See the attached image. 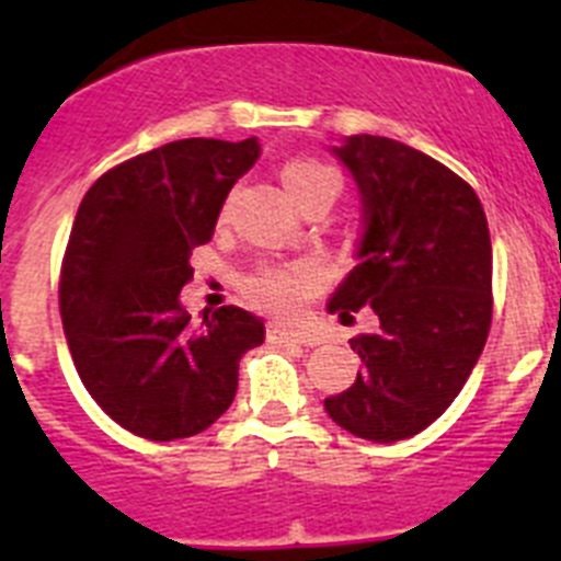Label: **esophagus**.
<instances>
[{
	"label": "esophagus",
	"instance_id": "obj_1",
	"mask_svg": "<svg viewBox=\"0 0 561 561\" xmlns=\"http://www.w3.org/2000/svg\"><path fill=\"white\" fill-rule=\"evenodd\" d=\"M266 340L270 342H304V334L295 329H286L280 323H270L266 325Z\"/></svg>",
	"mask_w": 561,
	"mask_h": 561
}]
</instances>
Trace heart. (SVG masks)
Wrapping results in <instances>:
<instances>
[{"label": "heart", "instance_id": "1", "mask_svg": "<svg viewBox=\"0 0 561 561\" xmlns=\"http://www.w3.org/2000/svg\"><path fill=\"white\" fill-rule=\"evenodd\" d=\"M280 176H284V185L291 193V199L300 207L320 193H336L334 173L311 157H297V160L286 162ZM320 284H323V277L309 261L261 264L244 280V295L255 309L289 320L320 291Z\"/></svg>", "mask_w": 561, "mask_h": 561}]
</instances>
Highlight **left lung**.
<instances>
[{"mask_svg": "<svg viewBox=\"0 0 561 561\" xmlns=\"http://www.w3.org/2000/svg\"><path fill=\"white\" fill-rule=\"evenodd\" d=\"M334 153L359 185L365 236L329 311L354 323L374 309L379 331L351 340L362 370L325 413L356 438L393 444L427 430L478 365L492 329V238L472 185L427 153L374 134Z\"/></svg>", "mask_w": 561, "mask_h": 561, "instance_id": "8db88e82", "label": "left lung"}]
</instances>
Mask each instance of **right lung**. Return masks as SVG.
<instances>
[{"label": "right lung", "mask_w": 561, "mask_h": 561, "mask_svg": "<svg viewBox=\"0 0 561 561\" xmlns=\"http://www.w3.org/2000/svg\"><path fill=\"white\" fill-rule=\"evenodd\" d=\"M255 137L176 140L89 187L61 261L64 334L103 413L148 440L191 438L236 399L238 359L264 323L221 306L193 323L180 291L227 193L257 160Z\"/></svg>", "instance_id": "1"}]
</instances>
